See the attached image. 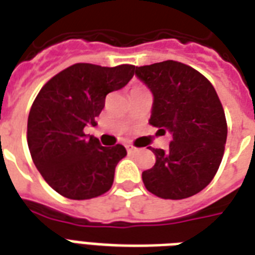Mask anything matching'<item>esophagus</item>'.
<instances>
[{
	"instance_id": "obj_1",
	"label": "esophagus",
	"mask_w": 255,
	"mask_h": 255,
	"mask_svg": "<svg viewBox=\"0 0 255 255\" xmlns=\"http://www.w3.org/2000/svg\"><path fill=\"white\" fill-rule=\"evenodd\" d=\"M126 149H128V152H129V153H135V152H138V148H135V146H133V145H126Z\"/></svg>"
}]
</instances>
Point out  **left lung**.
Segmentation results:
<instances>
[{
  "label": "left lung",
  "mask_w": 255,
  "mask_h": 255,
  "mask_svg": "<svg viewBox=\"0 0 255 255\" xmlns=\"http://www.w3.org/2000/svg\"><path fill=\"white\" fill-rule=\"evenodd\" d=\"M135 76L153 95L149 124L171 134L168 150L149 146L156 163L142 172L146 190L166 200L194 196L211 183L224 153L227 122L216 91L176 61L135 66Z\"/></svg>",
  "instance_id": "1"
}]
</instances>
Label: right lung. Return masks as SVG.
<instances>
[{
    "label": "right lung",
    "mask_w": 255,
    "mask_h": 255,
    "mask_svg": "<svg viewBox=\"0 0 255 255\" xmlns=\"http://www.w3.org/2000/svg\"><path fill=\"white\" fill-rule=\"evenodd\" d=\"M134 69L74 64L40 89L29 111L27 141L40 175L61 196L89 200L113 186L125 146H102L84 128L98 125L107 94L124 88Z\"/></svg>",
    "instance_id": "1"
}]
</instances>
